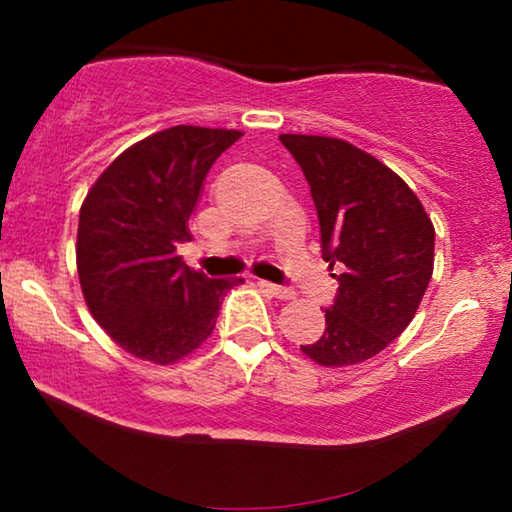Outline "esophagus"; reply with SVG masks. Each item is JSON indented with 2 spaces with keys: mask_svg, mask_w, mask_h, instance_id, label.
<instances>
[{
  "mask_svg": "<svg viewBox=\"0 0 512 512\" xmlns=\"http://www.w3.org/2000/svg\"><path fill=\"white\" fill-rule=\"evenodd\" d=\"M258 286H261L263 291H268L270 296H275L279 300H291L296 293H293V289H289V286H279V284H272V282H265V279H261L258 282Z\"/></svg>",
  "mask_w": 512,
  "mask_h": 512,
  "instance_id": "obj_1",
  "label": "esophagus"
}]
</instances>
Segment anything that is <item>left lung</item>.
Returning <instances> with one entry per match:
<instances>
[{"mask_svg":"<svg viewBox=\"0 0 512 512\" xmlns=\"http://www.w3.org/2000/svg\"><path fill=\"white\" fill-rule=\"evenodd\" d=\"M317 207L321 256L338 268L324 335L303 354L354 366L380 354L415 317L433 275L436 230L410 186L345 139L279 135Z\"/></svg>","mask_w":512,"mask_h":512,"instance_id":"obj_1","label":"left lung"}]
</instances>
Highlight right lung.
I'll return each mask as SVG.
<instances>
[{
    "instance_id": "right-lung-1",
    "label": "right lung",
    "mask_w": 512,
    "mask_h": 512,
    "mask_svg": "<svg viewBox=\"0 0 512 512\" xmlns=\"http://www.w3.org/2000/svg\"><path fill=\"white\" fill-rule=\"evenodd\" d=\"M237 130L174 125L123 151L79 214L76 268L97 324L142 361L174 363L214 331L223 296L242 277L209 279L177 256L209 167Z\"/></svg>"
}]
</instances>
